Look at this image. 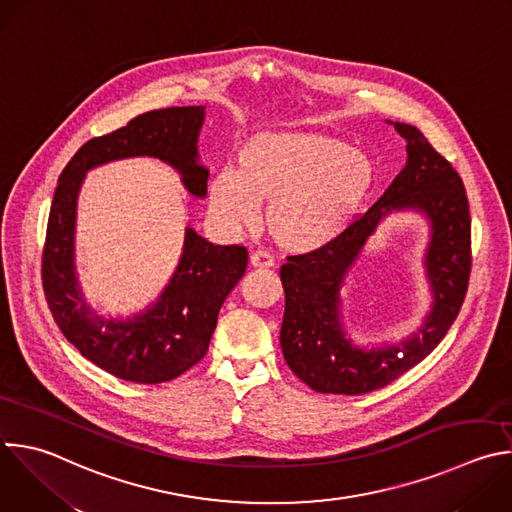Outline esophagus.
<instances>
[{
  "mask_svg": "<svg viewBox=\"0 0 512 512\" xmlns=\"http://www.w3.org/2000/svg\"><path fill=\"white\" fill-rule=\"evenodd\" d=\"M249 263H251V267H253V269H271V267L275 265V263H273V257H271V255H267V253H263V251H255V253H251Z\"/></svg>",
  "mask_w": 512,
  "mask_h": 512,
  "instance_id": "34e87169",
  "label": "esophagus"
}]
</instances>
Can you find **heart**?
I'll use <instances>...</instances> for the list:
<instances>
[{"instance_id":"1","label":"heart","mask_w":512,"mask_h":512,"mask_svg":"<svg viewBox=\"0 0 512 512\" xmlns=\"http://www.w3.org/2000/svg\"><path fill=\"white\" fill-rule=\"evenodd\" d=\"M376 181L374 160L344 140L315 132H259L245 140L237 170L225 168L209 187L213 213L249 227L267 205L265 225L285 251L309 253L342 235Z\"/></svg>"}]
</instances>
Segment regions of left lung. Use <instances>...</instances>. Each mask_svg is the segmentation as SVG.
<instances>
[{
    "mask_svg": "<svg viewBox=\"0 0 512 512\" xmlns=\"http://www.w3.org/2000/svg\"><path fill=\"white\" fill-rule=\"evenodd\" d=\"M390 124L408 142V160L400 175L378 203L335 241L287 257L279 271L285 289L279 335L283 358L301 382L321 394L360 396L398 380L442 342L466 295L470 211L462 179L416 126ZM400 210H416L429 219L425 270L433 305L419 331L400 345L366 351L354 347L345 335L341 287L377 225Z\"/></svg>",
    "mask_w": 512,
    "mask_h": 512,
    "instance_id": "obj_1",
    "label": "left lung"
}]
</instances>
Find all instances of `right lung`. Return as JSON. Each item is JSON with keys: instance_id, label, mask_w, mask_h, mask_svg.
<instances>
[{"instance_id": "add662e5", "label": "right lung", "mask_w": 512, "mask_h": 512, "mask_svg": "<svg viewBox=\"0 0 512 512\" xmlns=\"http://www.w3.org/2000/svg\"><path fill=\"white\" fill-rule=\"evenodd\" d=\"M203 122L205 106L140 114L88 140L58 179L42 255L48 307L84 358L126 382L175 380L205 358L221 305L243 277L249 255L241 245H213L187 227L177 271L158 299L132 317H106L84 299L74 265L78 193L88 170L120 158L152 156L173 166L193 197H207L209 170L199 162L197 146Z\"/></svg>"}]
</instances>
